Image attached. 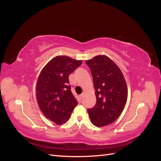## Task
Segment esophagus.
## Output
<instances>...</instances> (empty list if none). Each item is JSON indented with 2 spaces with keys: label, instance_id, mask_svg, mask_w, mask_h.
Segmentation results:
<instances>
[{
  "label": "esophagus",
  "instance_id": "34e87169",
  "mask_svg": "<svg viewBox=\"0 0 161 161\" xmlns=\"http://www.w3.org/2000/svg\"><path fill=\"white\" fill-rule=\"evenodd\" d=\"M83 96H84V94H81V95H80V96H79L80 99H82V97H83Z\"/></svg>",
  "mask_w": 161,
  "mask_h": 161
}]
</instances>
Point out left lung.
I'll list each match as a JSON object with an SVG mask.
<instances>
[{
    "label": "left lung",
    "mask_w": 161,
    "mask_h": 161,
    "mask_svg": "<svg viewBox=\"0 0 161 161\" xmlns=\"http://www.w3.org/2000/svg\"><path fill=\"white\" fill-rule=\"evenodd\" d=\"M93 79L97 102L87 109L92 124L102 127L113 123L123 111L128 98L124 76L108 57L99 55L86 60Z\"/></svg>",
    "instance_id": "obj_1"
}]
</instances>
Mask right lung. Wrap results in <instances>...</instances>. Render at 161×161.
<instances>
[{
    "label": "right lung",
    "instance_id": "obj_1",
    "mask_svg": "<svg viewBox=\"0 0 161 161\" xmlns=\"http://www.w3.org/2000/svg\"><path fill=\"white\" fill-rule=\"evenodd\" d=\"M66 56L53 58L42 69L36 85V98L39 107L47 119L58 125L70 118L78 102L72 93L69 75L81 65Z\"/></svg>",
    "mask_w": 161,
    "mask_h": 161
}]
</instances>
